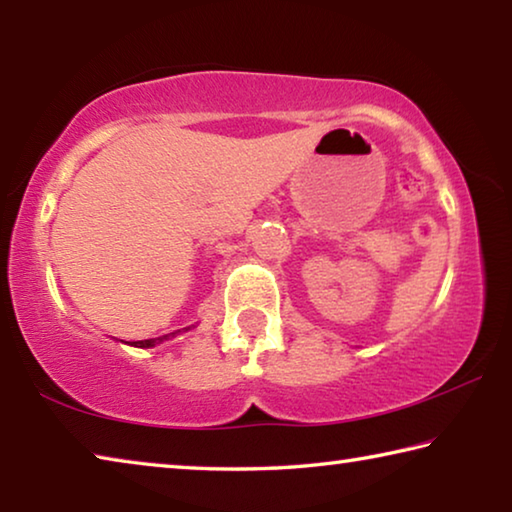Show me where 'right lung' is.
I'll return each mask as SVG.
<instances>
[{
  "label": "right lung",
  "instance_id": "right-lung-1",
  "mask_svg": "<svg viewBox=\"0 0 512 512\" xmlns=\"http://www.w3.org/2000/svg\"><path fill=\"white\" fill-rule=\"evenodd\" d=\"M187 329V327H185ZM176 332H171V334H164V336H158V339H144V341H131V345H135V348H153L155 343H160V341H164V339H169V336H173Z\"/></svg>",
  "mask_w": 512,
  "mask_h": 512
}]
</instances>
